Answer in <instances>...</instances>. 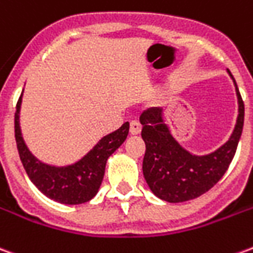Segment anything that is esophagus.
<instances>
[{
    "instance_id": "esophagus-1",
    "label": "esophagus",
    "mask_w": 253,
    "mask_h": 253,
    "mask_svg": "<svg viewBox=\"0 0 253 253\" xmlns=\"http://www.w3.org/2000/svg\"><path fill=\"white\" fill-rule=\"evenodd\" d=\"M141 125L138 123L137 121H131L130 122V134H132V135H137V134H139L141 132Z\"/></svg>"
}]
</instances>
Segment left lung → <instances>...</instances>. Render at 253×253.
I'll return each instance as SVG.
<instances>
[{
  "label": "left lung",
  "instance_id": "8db88e82",
  "mask_svg": "<svg viewBox=\"0 0 253 253\" xmlns=\"http://www.w3.org/2000/svg\"><path fill=\"white\" fill-rule=\"evenodd\" d=\"M230 77L233 76L230 74ZM234 85L239 100V116L233 134L228 142L206 156H195L181 148L165 125L163 108L153 107L141 114V135L146 145L143 176L152 192L160 199L170 203L195 199L215 186L228 170L244 126V101L236 81Z\"/></svg>",
  "mask_w": 253,
  "mask_h": 253
}]
</instances>
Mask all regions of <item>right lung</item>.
<instances>
[{"mask_svg": "<svg viewBox=\"0 0 253 253\" xmlns=\"http://www.w3.org/2000/svg\"><path fill=\"white\" fill-rule=\"evenodd\" d=\"M20 107L21 96L14 112V138L20 160L31 181L42 194L59 203L80 205L90 201L101 186L107 160L127 138L128 122L123 123L116 131L101 138L97 145L76 164L52 167L41 163L24 143L20 130Z\"/></svg>", "mask_w": 253, "mask_h": 253, "instance_id": "add662e5", "label": "right lung"}]
</instances>
